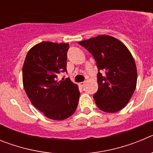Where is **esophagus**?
<instances>
[{
	"instance_id": "1",
	"label": "esophagus",
	"mask_w": 153,
	"mask_h": 153,
	"mask_svg": "<svg viewBox=\"0 0 153 153\" xmlns=\"http://www.w3.org/2000/svg\"><path fill=\"white\" fill-rule=\"evenodd\" d=\"M79 86H81V87H83L85 85V82H80V83H79Z\"/></svg>"
}]
</instances>
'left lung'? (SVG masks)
<instances>
[{
    "label": "left lung",
    "instance_id": "obj_1",
    "mask_svg": "<svg viewBox=\"0 0 153 153\" xmlns=\"http://www.w3.org/2000/svg\"><path fill=\"white\" fill-rule=\"evenodd\" d=\"M93 55L98 68V90L93 94L102 111L116 113L123 109L136 87L137 70L131 53L113 36L100 35L79 42ZM102 70L105 74L99 71Z\"/></svg>",
    "mask_w": 153,
    "mask_h": 153
}]
</instances>
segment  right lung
Returning a JSON list of instances; mask_svg holds the SVG:
<instances>
[{
    "label": "right lung",
    "mask_w": 153,
    "mask_h": 153,
    "mask_svg": "<svg viewBox=\"0 0 153 153\" xmlns=\"http://www.w3.org/2000/svg\"><path fill=\"white\" fill-rule=\"evenodd\" d=\"M68 49V43L41 42L28 51L23 66V84L31 103L53 120L72 116L79 101L77 85L69 78L57 79L67 72Z\"/></svg>",
    "instance_id": "obj_1"
}]
</instances>
